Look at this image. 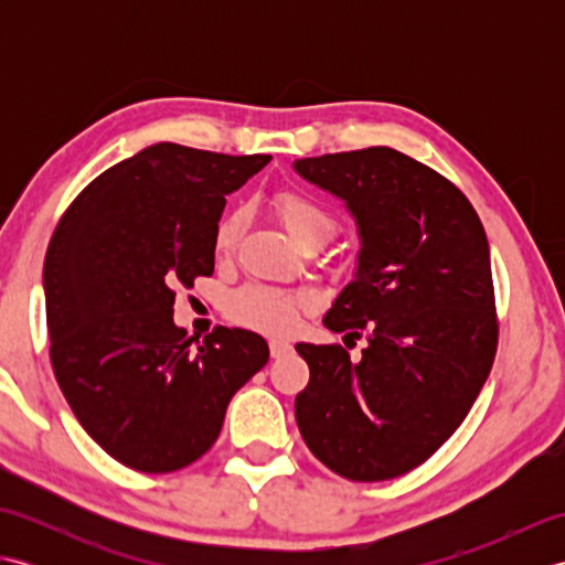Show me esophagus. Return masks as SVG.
Masks as SVG:
<instances>
[{
    "label": "esophagus",
    "instance_id": "1",
    "mask_svg": "<svg viewBox=\"0 0 565 565\" xmlns=\"http://www.w3.org/2000/svg\"><path fill=\"white\" fill-rule=\"evenodd\" d=\"M269 352L274 359H281L291 352V344L289 342H281V340H271L269 342Z\"/></svg>",
    "mask_w": 565,
    "mask_h": 565
}]
</instances>
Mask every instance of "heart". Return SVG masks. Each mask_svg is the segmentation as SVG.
<instances>
[{"mask_svg":"<svg viewBox=\"0 0 565 565\" xmlns=\"http://www.w3.org/2000/svg\"><path fill=\"white\" fill-rule=\"evenodd\" d=\"M274 206L286 231L291 233L298 245L308 239H332L338 233V218L316 196L296 186H284L274 194ZM247 227V209L237 206L227 211L215 225L213 243L218 252H233ZM306 296L294 291H281L264 284H245L227 296V316L233 322L264 334H289L301 310H306Z\"/></svg>","mask_w":565,"mask_h":565,"instance_id":"b5f03b06","label":"heart"}]
</instances>
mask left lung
Instances as JSON below:
<instances>
[{
	"instance_id": "obj_1",
	"label": "left lung",
	"mask_w": 565,
	"mask_h": 565,
	"mask_svg": "<svg viewBox=\"0 0 565 565\" xmlns=\"http://www.w3.org/2000/svg\"><path fill=\"white\" fill-rule=\"evenodd\" d=\"M294 167L356 218L354 281L322 322L369 338L359 362L342 344H296L310 369L296 423L330 471L391 481L454 435L493 366L498 313L483 223L459 186L393 148Z\"/></svg>"
}]
</instances>
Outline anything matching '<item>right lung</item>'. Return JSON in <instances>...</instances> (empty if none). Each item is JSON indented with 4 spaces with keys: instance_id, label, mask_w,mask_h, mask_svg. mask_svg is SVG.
Instances as JSON below:
<instances>
[{
    "instance_id": "add662e5",
    "label": "right lung",
    "mask_w": 565,
    "mask_h": 565,
    "mask_svg": "<svg viewBox=\"0 0 565 565\" xmlns=\"http://www.w3.org/2000/svg\"><path fill=\"white\" fill-rule=\"evenodd\" d=\"M269 160L158 142L84 186L55 227L43 267L51 364L79 425L118 463H194L267 364L249 330L218 326L191 350L172 306L174 289L213 274L225 196Z\"/></svg>"
}]
</instances>
